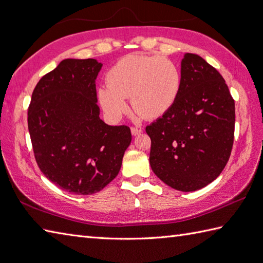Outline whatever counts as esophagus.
Here are the masks:
<instances>
[{"instance_id": "obj_1", "label": "esophagus", "mask_w": 263, "mask_h": 263, "mask_svg": "<svg viewBox=\"0 0 263 263\" xmlns=\"http://www.w3.org/2000/svg\"><path fill=\"white\" fill-rule=\"evenodd\" d=\"M131 133H132V136H139L142 133V130L138 127H131Z\"/></svg>"}]
</instances>
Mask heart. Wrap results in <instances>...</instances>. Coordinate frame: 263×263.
Wrapping results in <instances>:
<instances>
[{"mask_svg": "<svg viewBox=\"0 0 263 263\" xmlns=\"http://www.w3.org/2000/svg\"><path fill=\"white\" fill-rule=\"evenodd\" d=\"M107 86L98 89V99L105 115L117 121L126 110L125 99L144 119L163 116L174 105L181 90V72L167 58L157 55H127L111 66Z\"/></svg>", "mask_w": 263, "mask_h": 263, "instance_id": "1", "label": "heart"}]
</instances>
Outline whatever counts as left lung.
Here are the masks:
<instances>
[{
    "instance_id": "8db88e82",
    "label": "left lung",
    "mask_w": 263,
    "mask_h": 263,
    "mask_svg": "<svg viewBox=\"0 0 263 263\" xmlns=\"http://www.w3.org/2000/svg\"><path fill=\"white\" fill-rule=\"evenodd\" d=\"M181 90L172 108L146 127L152 170L167 185L192 192L220 175L230 159L235 103L219 72L185 53Z\"/></svg>"
}]
</instances>
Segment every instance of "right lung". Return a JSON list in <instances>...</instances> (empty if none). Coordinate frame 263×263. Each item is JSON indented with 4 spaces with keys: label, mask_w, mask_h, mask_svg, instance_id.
I'll use <instances>...</instances> for the list:
<instances>
[{
    "label": "right lung",
    "mask_w": 263,
    "mask_h": 263,
    "mask_svg": "<svg viewBox=\"0 0 263 263\" xmlns=\"http://www.w3.org/2000/svg\"><path fill=\"white\" fill-rule=\"evenodd\" d=\"M95 59H65L33 89L28 130L38 167L66 192L97 193L119 174L132 137L99 117Z\"/></svg>",
    "instance_id": "1"
}]
</instances>
